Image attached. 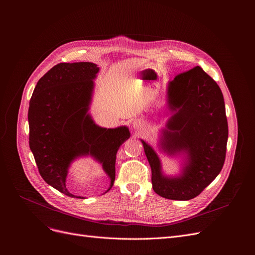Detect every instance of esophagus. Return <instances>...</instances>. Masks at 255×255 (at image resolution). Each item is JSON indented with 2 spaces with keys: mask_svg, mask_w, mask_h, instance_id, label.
<instances>
[{
  "mask_svg": "<svg viewBox=\"0 0 255 255\" xmlns=\"http://www.w3.org/2000/svg\"><path fill=\"white\" fill-rule=\"evenodd\" d=\"M145 126V123L143 122L142 120H134L133 121V128L134 129H143V127Z\"/></svg>",
  "mask_w": 255,
  "mask_h": 255,
  "instance_id": "1",
  "label": "esophagus"
}]
</instances>
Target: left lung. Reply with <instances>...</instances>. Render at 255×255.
Instances as JSON below:
<instances>
[{
  "instance_id": "8db88e82",
  "label": "left lung",
  "mask_w": 255,
  "mask_h": 255,
  "mask_svg": "<svg viewBox=\"0 0 255 255\" xmlns=\"http://www.w3.org/2000/svg\"><path fill=\"white\" fill-rule=\"evenodd\" d=\"M171 112L160 140L170 156L186 154L182 173L166 177L152 146L141 139L152 169L154 191L164 198L189 200L196 197L221 171L229 126L222 92L199 66L180 73L167 88Z\"/></svg>"
}]
</instances>
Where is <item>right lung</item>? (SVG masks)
Instances as JSON below:
<instances>
[{
	"label": "right lung",
	"mask_w": 255,
	"mask_h": 255,
	"mask_svg": "<svg viewBox=\"0 0 255 255\" xmlns=\"http://www.w3.org/2000/svg\"><path fill=\"white\" fill-rule=\"evenodd\" d=\"M98 71L94 63H60L39 79L30 100L29 143L40 176L70 197L83 198L66 187L73 160L95 158L111 179L109 191L116 179L117 152L130 137L126 126L99 127L88 113Z\"/></svg>",
	"instance_id": "right-lung-1"
}]
</instances>
